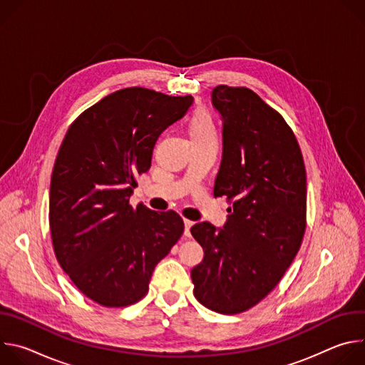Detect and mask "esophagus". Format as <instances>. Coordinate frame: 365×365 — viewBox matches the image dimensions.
Returning a JSON list of instances; mask_svg holds the SVG:
<instances>
[{
	"label": "esophagus",
	"instance_id": "34e87169",
	"mask_svg": "<svg viewBox=\"0 0 365 365\" xmlns=\"http://www.w3.org/2000/svg\"><path fill=\"white\" fill-rule=\"evenodd\" d=\"M193 227V222L189 220H185V237L189 238L190 237V228Z\"/></svg>",
	"mask_w": 365,
	"mask_h": 365
}]
</instances>
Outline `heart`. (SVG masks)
Wrapping results in <instances>:
<instances>
[{
  "mask_svg": "<svg viewBox=\"0 0 365 365\" xmlns=\"http://www.w3.org/2000/svg\"><path fill=\"white\" fill-rule=\"evenodd\" d=\"M190 134L193 141L215 140L217 127L212 117L206 111H197L190 120Z\"/></svg>",
  "mask_w": 365,
  "mask_h": 365,
  "instance_id": "heart-1",
  "label": "heart"
}]
</instances>
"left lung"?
<instances>
[{"instance_id": "8db88e82", "label": "left lung", "mask_w": 365, "mask_h": 365, "mask_svg": "<svg viewBox=\"0 0 365 365\" xmlns=\"http://www.w3.org/2000/svg\"><path fill=\"white\" fill-rule=\"evenodd\" d=\"M211 98L224 145L214 196H227L232 206L224 228H190L205 254L190 277L199 303L235 315L277 286L300 248L306 170L292 128L255 92L220 85Z\"/></svg>"}]
</instances>
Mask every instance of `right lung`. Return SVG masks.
Masks as SVG:
<instances>
[{"instance_id":"right-lung-1","label":"right lung","mask_w":365,"mask_h":365,"mask_svg":"<svg viewBox=\"0 0 365 365\" xmlns=\"http://www.w3.org/2000/svg\"><path fill=\"white\" fill-rule=\"evenodd\" d=\"M193 98L125 88L69 127L50 182L48 224L58 262L91 300L123 307L143 299L154 267L182 237L175 211L135 210V178L151 166L159 135Z\"/></svg>"}]
</instances>
